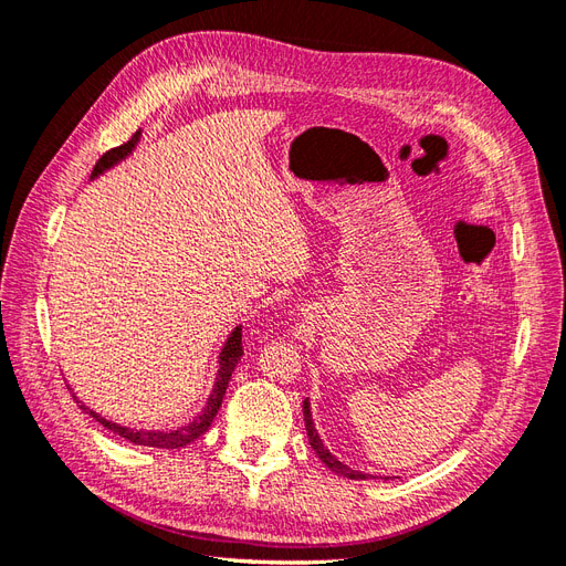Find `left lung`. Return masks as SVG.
<instances>
[{"label": "left lung", "mask_w": 566, "mask_h": 566, "mask_svg": "<svg viewBox=\"0 0 566 566\" xmlns=\"http://www.w3.org/2000/svg\"><path fill=\"white\" fill-rule=\"evenodd\" d=\"M302 413H304V427H306V437H310V443H312V449L316 451V455L323 460V465L328 468L331 472H335L337 476H347V479H358V482H361V479H375L373 474H366V472H358V470H352V468H347L345 462H339L328 449L323 447V441H321V437H318V432H316V427H314V420H312V408H310V399H304V403H302ZM387 479V476H385Z\"/></svg>", "instance_id": "8db88e82"}]
</instances>
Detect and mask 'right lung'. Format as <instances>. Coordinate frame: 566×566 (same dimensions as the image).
I'll use <instances>...</instances> for the list:
<instances>
[{
  "label": "right lung",
  "mask_w": 566,
  "mask_h": 566,
  "mask_svg": "<svg viewBox=\"0 0 566 566\" xmlns=\"http://www.w3.org/2000/svg\"><path fill=\"white\" fill-rule=\"evenodd\" d=\"M139 139H142V129L136 132L127 144L117 146V148H111L108 153H104V156H101V160L94 165L92 179H96V177H101L104 172H108L111 167H115L117 163H123L127 156H132V150L136 148V144H139ZM241 331H243L241 325H235V328L231 331V335L227 337L224 347H221V352H219V370H217L214 387H212V391H210L208 403H205V408L200 410V413H198L191 422H186V424L177 427V430H136V427L117 424V422H113V420H106L104 416H98L96 410H92L90 406H84V403L75 397V394H73V399H75V403H77L90 418H94L96 422L104 424L106 430L115 432L117 437H123V439L136 443V447H150V449H184V447H188V443L200 439L205 432L210 430V424H212V420H214V416H217V410L221 408V401H224V394H227L231 375H233L238 361H241V356H243V333H241Z\"/></svg>",
  "instance_id": "1"
}]
</instances>
